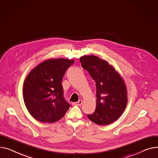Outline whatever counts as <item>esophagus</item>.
<instances>
[{
	"instance_id": "obj_1",
	"label": "esophagus",
	"mask_w": 158,
	"mask_h": 158,
	"mask_svg": "<svg viewBox=\"0 0 158 158\" xmlns=\"http://www.w3.org/2000/svg\"><path fill=\"white\" fill-rule=\"evenodd\" d=\"M82 104V100H79L78 102H74L72 103L73 106H80Z\"/></svg>"
}]
</instances>
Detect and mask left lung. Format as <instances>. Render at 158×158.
Masks as SVG:
<instances>
[{"label": "left lung", "mask_w": 158, "mask_h": 158, "mask_svg": "<svg viewBox=\"0 0 158 158\" xmlns=\"http://www.w3.org/2000/svg\"><path fill=\"white\" fill-rule=\"evenodd\" d=\"M80 60L96 81V108L93 114L87 115L94 123L108 125L121 115L127 103V92L123 77L106 60L93 55H84Z\"/></svg>", "instance_id": "1"}]
</instances>
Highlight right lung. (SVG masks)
Wrapping results in <instances>:
<instances>
[{"instance_id":"add662e5","label":"right lung","mask_w":158,"mask_h":158,"mask_svg":"<svg viewBox=\"0 0 158 158\" xmlns=\"http://www.w3.org/2000/svg\"><path fill=\"white\" fill-rule=\"evenodd\" d=\"M74 62L64 58L48 59L28 74L23 83V100L29 112L37 120L57 122L69 108L63 97L62 80Z\"/></svg>"}]
</instances>
